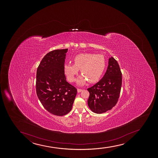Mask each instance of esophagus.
<instances>
[{
  "instance_id": "obj_1",
  "label": "esophagus",
  "mask_w": 158,
  "mask_h": 158,
  "mask_svg": "<svg viewBox=\"0 0 158 158\" xmlns=\"http://www.w3.org/2000/svg\"><path fill=\"white\" fill-rule=\"evenodd\" d=\"M82 91V89H77V92L80 93Z\"/></svg>"
}]
</instances>
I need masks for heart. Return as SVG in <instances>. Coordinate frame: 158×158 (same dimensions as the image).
Returning <instances> with one entry per match:
<instances>
[{
  "label": "heart",
  "mask_w": 158,
  "mask_h": 158,
  "mask_svg": "<svg viewBox=\"0 0 158 158\" xmlns=\"http://www.w3.org/2000/svg\"><path fill=\"white\" fill-rule=\"evenodd\" d=\"M74 64H65L64 71L69 82L76 80V75L79 69L82 75L77 81V85H85L89 81V83L98 81L103 74L106 66L105 57L102 54L82 53L77 55L73 59Z\"/></svg>",
  "instance_id": "1"
}]
</instances>
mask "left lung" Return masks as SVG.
<instances>
[{"label":"left lung","mask_w":158,"mask_h":158,"mask_svg":"<svg viewBox=\"0 0 158 158\" xmlns=\"http://www.w3.org/2000/svg\"><path fill=\"white\" fill-rule=\"evenodd\" d=\"M121 86L120 66L116 60L111 57L103 77L94 85L87 89L89 93L87 103L91 111L101 114L112 109L118 102Z\"/></svg>","instance_id":"8db88e82"}]
</instances>
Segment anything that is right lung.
I'll list each match as a JSON object with an SVG mask.
<instances>
[{
  "instance_id": "add662e5",
  "label": "right lung",
  "mask_w": 158,
  "mask_h": 158,
  "mask_svg": "<svg viewBox=\"0 0 158 158\" xmlns=\"http://www.w3.org/2000/svg\"><path fill=\"white\" fill-rule=\"evenodd\" d=\"M68 49L51 51L37 69V95L44 107L53 114L63 116L72 110L77 89L66 81L64 66Z\"/></svg>"
}]
</instances>
